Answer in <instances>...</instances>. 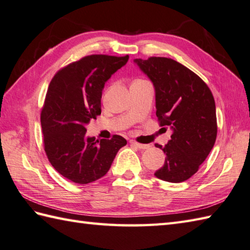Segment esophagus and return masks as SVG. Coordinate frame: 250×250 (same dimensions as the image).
Instances as JSON below:
<instances>
[{
    "label": "esophagus",
    "instance_id": "1",
    "mask_svg": "<svg viewBox=\"0 0 250 250\" xmlns=\"http://www.w3.org/2000/svg\"><path fill=\"white\" fill-rule=\"evenodd\" d=\"M130 144L131 145H133V146H135V147H137L139 148V149H148V148L150 147V145H147V144H141V143H137V142H135V141H130Z\"/></svg>",
    "mask_w": 250,
    "mask_h": 250
}]
</instances>
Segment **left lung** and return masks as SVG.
I'll list each match as a JSON object with an SVG mask.
<instances>
[{
	"instance_id": "left-lung-1",
	"label": "left lung",
	"mask_w": 250,
	"mask_h": 250,
	"mask_svg": "<svg viewBox=\"0 0 250 250\" xmlns=\"http://www.w3.org/2000/svg\"><path fill=\"white\" fill-rule=\"evenodd\" d=\"M156 92L157 117L172 130L171 140L162 147L167 155L156 177L182 183L198 172L217 136L216 105L209 88L188 67L168 58L135 59Z\"/></svg>"
}]
</instances>
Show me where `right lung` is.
I'll use <instances>...</instances> for the list:
<instances>
[{"label":"right lung","instance_id":"obj_1","mask_svg":"<svg viewBox=\"0 0 250 250\" xmlns=\"http://www.w3.org/2000/svg\"><path fill=\"white\" fill-rule=\"evenodd\" d=\"M129 56L92 55L63 67L52 78L41 114L46 155L62 176L79 185L92 183L108 172L126 141L120 135L95 140L86 125L101 115L105 83Z\"/></svg>","mask_w":250,"mask_h":250}]
</instances>
